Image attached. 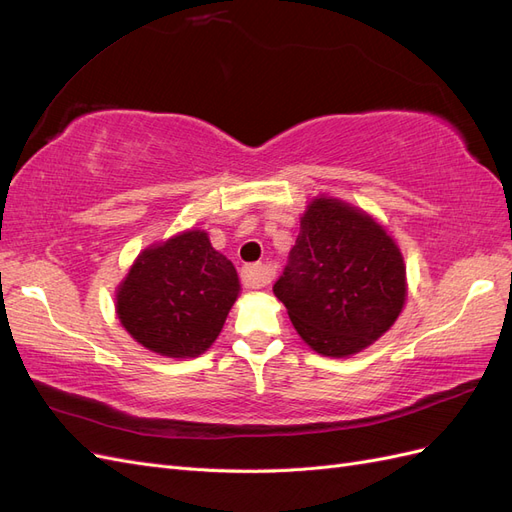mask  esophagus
I'll return each mask as SVG.
<instances>
[{
  "instance_id": "34e87169",
  "label": "esophagus",
  "mask_w": 512,
  "mask_h": 512,
  "mask_svg": "<svg viewBox=\"0 0 512 512\" xmlns=\"http://www.w3.org/2000/svg\"><path fill=\"white\" fill-rule=\"evenodd\" d=\"M271 267L256 262V265H245L241 271V284L245 288H265L271 282Z\"/></svg>"
}]
</instances>
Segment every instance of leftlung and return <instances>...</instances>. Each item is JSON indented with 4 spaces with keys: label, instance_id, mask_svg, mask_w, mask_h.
Masks as SVG:
<instances>
[{
    "label": "left lung",
    "instance_id": "8db88e82",
    "mask_svg": "<svg viewBox=\"0 0 512 512\" xmlns=\"http://www.w3.org/2000/svg\"><path fill=\"white\" fill-rule=\"evenodd\" d=\"M273 292L309 348L350 356L374 344L401 314L408 294L404 256L365 211L314 198Z\"/></svg>",
    "mask_w": 512,
    "mask_h": 512
}]
</instances>
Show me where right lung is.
<instances>
[{
	"mask_svg": "<svg viewBox=\"0 0 512 512\" xmlns=\"http://www.w3.org/2000/svg\"><path fill=\"white\" fill-rule=\"evenodd\" d=\"M239 290L237 269L207 232L188 230L136 258L117 288V316L147 350L185 359L215 342Z\"/></svg>",
	"mask_w": 512,
	"mask_h": 512,
	"instance_id": "add662e5",
	"label": "right lung"
}]
</instances>
